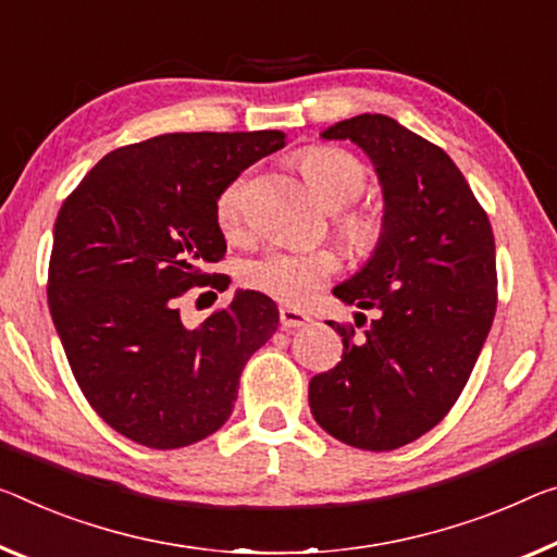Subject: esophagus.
I'll return each instance as SVG.
<instances>
[{"instance_id": "34e87169", "label": "esophagus", "mask_w": 557, "mask_h": 557, "mask_svg": "<svg viewBox=\"0 0 557 557\" xmlns=\"http://www.w3.org/2000/svg\"><path fill=\"white\" fill-rule=\"evenodd\" d=\"M278 319H281V329H304L311 323V315H308L306 311H301V308H290V306H281L278 308Z\"/></svg>"}]
</instances>
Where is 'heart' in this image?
I'll return each mask as SVG.
<instances>
[{"mask_svg": "<svg viewBox=\"0 0 557 557\" xmlns=\"http://www.w3.org/2000/svg\"><path fill=\"white\" fill-rule=\"evenodd\" d=\"M298 164L315 196L329 209H344L361 199L368 186V171L354 153L336 147H311L298 157ZM216 224L231 242L246 236V178L238 176L216 199ZM341 236L358 253H371L381 244L383 219L373 211L350 209L338 216ZM341 269L331 249H269L244 261L238 281L246 288L284 304H301Z\"/></svg>", "mask_w": 557, "mask_h": 557, "instance_id": "1", "label": "heart"}]
</instances>
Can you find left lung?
<instances>
[{"mask_svg":"<svg viewBox=\"0 0 557 557\" xmlns=\"http://www.w3.org/2000/svg\"><path fill=\"white\" fill-rule=\"evenodd\" d=\"M321 136L368 153L386 207L373 256L333 288L375 319L358 338L331 321L344 356L313 375L308 406L333 438L393 450L443 421L481 356L498 304L493 228L448 153L396 119L358 114Z\"/></svg>","mask_w":557,"mask_h":557,"instance_id":"obj_1","label":"left lung"}]
</instances>
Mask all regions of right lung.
Returning <instances> with one entry per match:
<instances>
[{"instance_id":"obj_1","label":"right lung","mask_w":557,"mask_h":557,"mask_svg":"<svg viewBox=\"0 0 557 557\" xmlns=\"http://www.w3.org/2000/svg\"><path fill=\"white\" fill-rule=\"evenodd\" d=\"M284 147L271 129L161 134L107 153L59 209L51 321L89 406L134 443L169 450L219 431L246 361L276 331V304L256 290L196 329L178 298L221 288L203 271L226 253L219 194Z\"/></svg>"}]
</instances>
